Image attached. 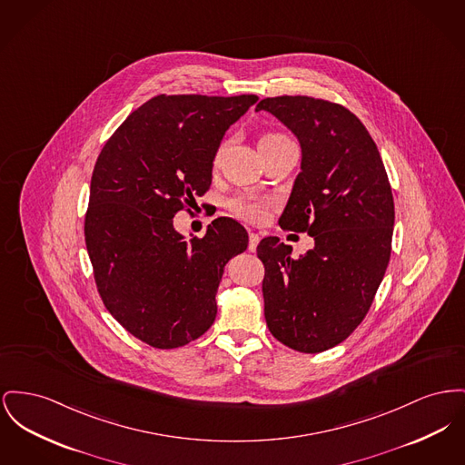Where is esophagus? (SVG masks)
<instances>
[{"label":"esophagus","mask_w":465,"mask_h":465,"mask_svg":"<svg viewBox=\"0 0 465 465\" xmlns=\"http://www.w3.org/2000/svg\"><path fill=\"white\" fill-rule=\"evenodd\" d=\"M260 242V235L256 232H249V251H254Z\"/></svg>","instance_id":"34e87169"}]
</instances>
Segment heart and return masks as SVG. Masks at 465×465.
I'll use <instances>...</instances> for the list:
<instances>
[{
	"instance_id": "obj_1",
	"label": "heart",
	"mask_w": 465,
	"mask_h": 465,
	"mask_svg": "<svg viewBox=\"0 0 465 465\" xmlns=\"http://www.w3.org/2000/svg\"><path fill=\"white\" fill-rule=\"evenodd\" d=\"M282 140H288L286 135L282 134H275V132H269V134H263L262 137L258 138V147L263 149L267 145H272L277 142H282ZM224 153V142L219 143L216 153H214V163H218ZM269 202L265 200H260V198H249V196H237V198H232L230 200V211L239 216V218L246 219L249 223H260L263 219L267 218V213H269Z\"/></svg>"
}]
</instances>
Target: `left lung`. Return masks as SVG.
Wrapping results in <instances>:
<instances>
[{
    "instance_id": "left-lung-1",
    "label": "left lung",
    "mask_w": 465,
    "mask_h": 465,
    "mask_svg": "<svg viewBox=\"0 0 465 465\" xmlns=\"http://www.w3.org/2000/svg\"><path fill=\"white\" fill-rule=\"evenodd\" d=\"M299 138L302 170L281 228L309 233L314 247L265 237V320L273 337L302 353H322L348 339L369 312L386 272L395 207L380 151L353 112L311 96L262 100Z\"/></svg>"
}]
</instances>
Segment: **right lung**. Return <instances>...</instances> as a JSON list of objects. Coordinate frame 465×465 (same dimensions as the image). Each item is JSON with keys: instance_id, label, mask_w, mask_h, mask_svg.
Instances as JSON below:
<instances>
[{"instance_id": "1", "label": "right lung", "mask_w": 465, "mask_h": 465, "mask_svg": "<svg viewBox=\"0 0 465 465\" xmlns=\"http://www.w3.org/2000/svg\"><path fill=\"white\" fill-rule=\"evenodd\" d=\"M256 94H158L104 145L91 177L84 237L98 293L142 342L172 350L216 320L224 265L246 251V228L214 219L186 241L173 216L209 192L224 132Z\"/></svg>"}]
</instances>
